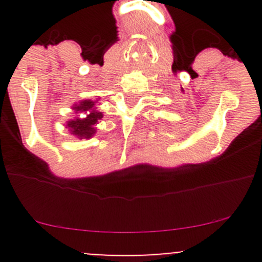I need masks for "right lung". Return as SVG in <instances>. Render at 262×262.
Instances as JSON below:
<instances>
[{"instance_id":"obj_1","label":"right lung","mask_w":262,"mask_h":262,"mask_svg":"<svg viewBox=\"0 0 262 262\" xmlns=\"http://www.w3.org/2000/svg\"><path fill=\"white\" fill-rule=\"evenodd\" d=\"M95 102L92 100H83L80 104H76L73 106V110L76 113H86L84 118H76L71 119L67 121V128L70 129L71 134L78 137V138H91L95 134V124L101 120L102 113L95 110Z\"/></svg>"}]
</instances>
